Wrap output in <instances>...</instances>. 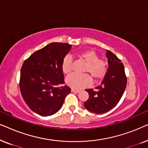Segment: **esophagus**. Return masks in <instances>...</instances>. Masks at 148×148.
Listing matches in <instances>:
<instances>
[{"instance_id": "obj_1", "label": "esophagus", "mask_w": 148, "mask_h": 148, "mask_svg": "<svg viewBox=\"0 0 148 148\" xmlns=\"http://www.w3.org/2000/svg\"><path fill=\"white\" fill-rule=\"evenodd\" d=\"M79 90H77L75 89H71V92L73 93H79Z\"/></svg>"}]
</instances>
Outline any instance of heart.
Here are the masks:
<instances>
[{"mask_svg": "<svg viewBox=\"0 0 148 148\" xmlns=\"http://www.w3.org/2000/svg\"><path fill=\"white\" fill-rule=\"evenodd\" d=\"M77 56L86 62L84 72L90 75L95 82H98L104 77L107 71V63L104 60L100 59L98 54L92 50H86L79 52ZM64 74H68L72 70V58L67 56L64 58L61 65ZM66 84L73 89L81 90L90 86L91 78L88 75L73 73L66 78Z\"/></svg>", "mask_w": 148, "mask_h": 148, "instance_id": "b5f03b06", "label": "heart"}]
</instances>
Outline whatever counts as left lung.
<instances>
[{
	"label": "left lung",
	"mask_w": 148,
	"mask_h": 148,
	"mask_svg": "<svg viewBox=\"0 0 148 148\" xmlns=\"http://www.w3.org/2000/svg\"><path fill=\"white\" fill-rule=\"evenodd\" d=\"M108 68L97 90L88 89L89 98L84 102L87 110L103 114L112 109L120 101L127 86V77L121 60L110 50H106Z\"/></svg>",
	"instance_id": "8db88e82"
}]
</instances>
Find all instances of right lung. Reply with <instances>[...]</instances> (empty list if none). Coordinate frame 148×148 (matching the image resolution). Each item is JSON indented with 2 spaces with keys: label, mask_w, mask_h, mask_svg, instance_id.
Listing matches in <instances>:
<instances>
[{
  "label": "right lung",
  "mask_w": 148,
  "mask_h": 148,
  "mask_svg": "<svg viewBox=\"0 0 148 148\" xmlns=\"http://www.w3.org/2000/svg\"><path fill=\"white\" fill-rule=\"evenodd\" d=\"M72 45L53 42L37 50L24 61L19 88L29 108L42 116L55 114L71 93L64 84L61 65Z\"/></svg>",
  "instance_id": "obj_1"
}]
</instances>
